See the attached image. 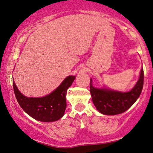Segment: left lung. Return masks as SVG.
I'll use <instances>...</instances> for the list:
<instances>
[{
    "label": "left lung",
    "mask_w": 153,
    "mask_h": 153,
    "mask_svg": "<svg viewBox=\"0 0 153 153\" xmlns=\"http://www.w3.org/2000/svg\"><path fill=\"white\" fill-rule=\"evenodd\" d=\"M143 68L140 70L139 78L133 88L129 91H120L103 86L97 88L90 79V93L94 105L97 111L103 115H115L127 111L137 100L143 86Z\"/></svg>",
    "instance_id": "1"
}]
</instances>
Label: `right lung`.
Masks as SVG:
<instances>
[{
  "instance_id": "add662e5",
  "label": "right lung",
  "mask_w": 153,
  "mask_h": 153,
  "mask_svg": "<svg viewBox=\"0 0 153 153\" xmlns=\"http://www.w3.org/2000/svg\"><path fill=\"white\" fill-rule=\"evenodd\" d=\"M75 76L69 75L59 86L49 94L42 97H27L20 92L13 80L16 99L22 108L38 121L50 123L61 119L66 108L67 89L72 85Z\"/></svg>"
}]
</instances>
